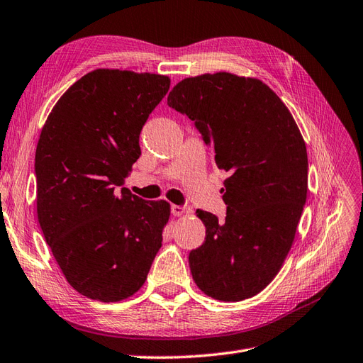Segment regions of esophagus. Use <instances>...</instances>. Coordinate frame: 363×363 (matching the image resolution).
<instances>
[{"label": "esophagus", "instance_id": "34e87169", "mask_svg": "<svg viewBox=\"0 0 363 363\" xmlns=\"http://www.w3.org/2000/svg\"><path fill=\"white\" fill-rule=\"evenodd\" d=\"M171 213L174 216H182L186 213V208L183 206H179V204H172L171 206Z\"/></svg>", "mask_w": 363, "mask_h": 363}]
</instances>
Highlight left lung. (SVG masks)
<instances>
[{"label":"left lung","mask_w":363,"mask_h":363,"mask_svg":"<svg viewBox=\"0 0 363 363\" xmlns=\"http://www.w3.org/2000/svg\"><path fill=\"white\" fill-rule=\"evenodd\" d=\"M168 106L194 121L218 168L230 174L225 218L196 211L206 240L189 252L192 279L219 301L255 296L280 271L306 204L307 151L300 130L265 83L230 72L182 80Z\"/></svg>","instance_id":"8db88e82"}]
</instances>
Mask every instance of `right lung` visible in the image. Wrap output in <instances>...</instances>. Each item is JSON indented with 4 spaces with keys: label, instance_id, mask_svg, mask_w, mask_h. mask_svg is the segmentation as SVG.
I'll list each match as a JSON object with an SVG mask.
<instances>
[{
    "label": "right lung",
    "instance_id": "obj_1",
    "mask_svg": "<svg viewBox=\"0 0 363 363\" xmlns=\"http://www.w3.org/2000/svg\"><path fill=\"white\" fill-rule=\"evenodd\" d=\"M167 75L95 69L52 107L36 148L38 219L65 279L103 303L145 283L171 207L121 188L139 135L169 89Z\"/></svg>",
    "mask_w": 363,
    "mask_h": 363
}]
</instances>
